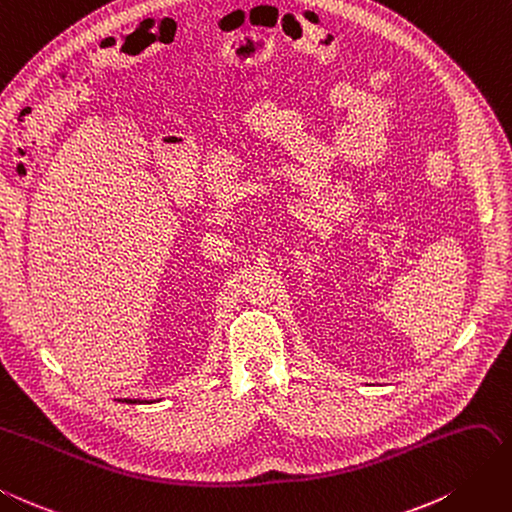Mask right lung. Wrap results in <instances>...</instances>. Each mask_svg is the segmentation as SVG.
I'll use <instances>...</instances> for the list:
<instances>
[{"mask_svg": "<svg viewBox=\"0 0 512 512\" xmlns=\"http://www.w3.org/2000/svg\"><path fill=\"white\" fill-rule=\"evenodd\" d=\"M127 403H137V400H127Z\"/></svg>", "mask_w": 512, "mask_h": 512, "instance_id": "obj_1", "label": "right lung"}]
</instances>
